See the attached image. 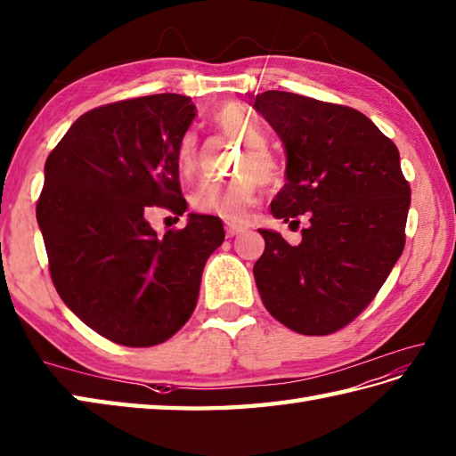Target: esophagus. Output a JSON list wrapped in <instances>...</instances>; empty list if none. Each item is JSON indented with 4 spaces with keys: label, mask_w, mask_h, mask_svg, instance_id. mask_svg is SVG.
<instances>
[{
    "label": "esophagus",
    "mask_w": 456,
    "mask_h": 456,
    "mask_svg": "<svg viewBox=\"0 0 456 456\" xmlns=\"http://www.w3.org/2000/svg\"><path fill=\"white\" fill-rule=\"evenodd\" d=\"M248 230V224H244V222H236V220H226V236L232 238V236H238L241 234V232Z\"/></svg>",
    "instance_id": "esophagus-1"
}]
</instances>
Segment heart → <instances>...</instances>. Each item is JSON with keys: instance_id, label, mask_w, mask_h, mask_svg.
<instances>
[{"instance_id": "heart-1", "label": "heart", "mask_w": 456, "mask_h": 456, "mask_svg": "<svg viewBox=\"0 0 456 456\" xmlns=\"http://www.w3.org/2000/svg\"><path fill=\"white\" fill-rule=\"evenodd\" d=\"M215 122L222 132L238 137L248 145L238 163V176L228 183H202L192 194V207L200 212H212L226 218H241L246 208L257 199L259 179L273 183L281 169L272 151L265 150V132L262 124L241 108H224L216 111ZM176 165L183 173L197 167V134L187 132L176 145Z\"/></svg>"}]
</instances>
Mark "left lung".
Segmentation results:
<instances>
[{"instance_id": "8db88e82", "label": "left lung", "mask_w": 456, "mask_h": 456, "mask_svg": "<svg viewBox=\"0 0 456 456\" xmlns=\"http://www.w3.org/2000/svg\"><path fill=\"white\" fill-rule=\"evenodd\" d=\"M252 98L287 153L272 215L309 218L297 246L259 230L257 291L287 329L324 337L366 309L402 256L410 183L395 143L362 111L280 90Z\"/></svg>"}]
</instances>
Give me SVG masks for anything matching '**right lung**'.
Returning <instances> with one entry per match:
<instances>
[{"instance_id":"right-lung-1","label":"right lung","mask_w":456,"mask_h":456,"mask_svg":"<svg viewBox=\"0 0 456 456\" xmlns=\"http://www.w3.org/2000/svg\"><path fill=\"white\" fill-rule=\"evenodd\" d=\"M194 116L181 94L114 102L82 114L46 157L37 222L51 280L64 305L116 345L171 338L224 241L218 216L192 212L163 236L147 222L151 207L187 210L176 145Z\"/></svg>"}]
</instances>
